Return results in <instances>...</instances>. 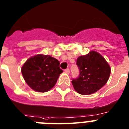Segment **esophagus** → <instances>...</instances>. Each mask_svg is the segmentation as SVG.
Returning <instances> with one entry per match:
<instances>
[{"instance_id":"esophagus-1","label":"esophagus","mask_w":129,"mask_h":129,"mask_svg":"<svg viewBox=\"0 0 129 129\" xmlns=\"http://www.w3.org/2000/svg\"><path fill=\"white\" fill-rule=\"evenodd\" d=\"M64 72H65L66 74H69V73H70V70H69V68H67V69L64 70Z\"/></svg>"}]
</instances>
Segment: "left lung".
Segmentation results:
<instances>
[{
    "instance_id": "1",
    "label": "left lung",
    "mask_w": 129,
    "mask_h": 129,
    "mask_svg": "<svg viewBox=\"0 0 129 129\" xmlns=\"http://www.w3.org/2000/svg\"><path fill=\"white\" fill-rule=\"evenodd\" d=\"M79 77L72 79L74 89L81 94L95 93L107 83L111 68L104 57L95 51L79 56L77 60Z\"/></svg>"
}]
</instances>
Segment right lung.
<instances>
[{"instance_id":"obj_1","label":"right lung","mask_w":129,"mask_h":129,"mask_svg":"<svg viewBox=\"0 0 129 129\" xmlns=\"http://www.w3.org/2000/svg\"><path fill=\"white\" fill-rule=\"evenodd\" d=\"M62 72L59 62L50 55L38 54L28 59L22 67L26 83L38 92H47L55 86Z\"/></svg>"}]
</instances>
